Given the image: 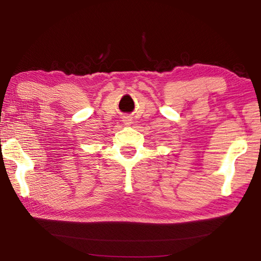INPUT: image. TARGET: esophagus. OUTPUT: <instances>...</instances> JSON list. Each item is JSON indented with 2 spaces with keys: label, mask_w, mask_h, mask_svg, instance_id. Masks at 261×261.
<instances>
[{
  "label": "esophagus",
  "mask_w": 261,
  "mask_h": 261,
  "mask_svg": "<svg viewBox=\"0 0 261 261\" xmlns=\"http://www.w3.org/2000/svg\"><path fill=\"white\" fill-rule=\"evenodd\" d=\"M123 122H124V124H131V120L129 117H125L124 120H123Z\"/></svg>",
  "instance_id": "obj_1"
}]
</instances>
